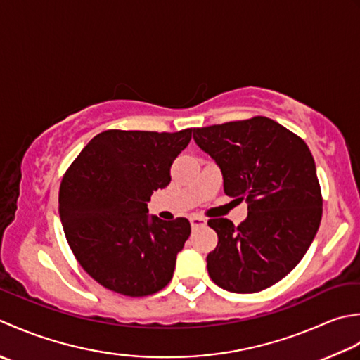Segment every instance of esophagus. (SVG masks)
<instances>
[{
  "label": "esophagus",
  "mask_w": 360,
  "mask_h": 360,
  "mask_svg": "<svg viewBox=\"0 0 360 360\" xmlns=\"http://www.w3.org/2000/svg\"><path fill=\"white\" fill-rule=\"evenodd\" d=\"M189 222H191V226H193V229H199V226H203L205 224H207V221H205L203 217L197 216V214L191 216V217H189Z\"/></svg>",
  "instance_id": "esophagus-1"
}]
</instances>
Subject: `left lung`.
I'll use <instances>...</instances> for the list:
<instances>
[{"label":"left lung","mask_w":360,"mask_h":360,"mask_svg":"<svg viewBox=\"0 0 360 360\" xmlns=\"http://www.w3.org/2000/svg\"><path fill=\"white\" fill-rule=\"evenodd\" d=\"M194 141L216 161L224 191L245 200L238 226L210 219L217 247L207 256L222 289L253 293L295 269L317 234L321 193L312 153L302 138L266 116L194 129Z\"/></svg>","instance_id":"8db88e82"}]
</instances>
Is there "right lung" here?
I'll return each mask as SVG.
<instances>
[{
    "instance_id": "right-lung-1",
    "label": "right lung",
    "mask_w": 360,
    "mask_h": 360,
    "mask_svg": "<svg viewBox=\"0 0 360 360\" xmlns=\"http://www.w3.org/2000/svg\"><path fill=\"white\" fill-rule=\"evenodd\" d=\"M193 129L175 134L107 130L94 136L58 191V214L76 259L93 280L127 297L171 281L191 234L188 219L149 216L153 191L171 181V165Z\"/></svg>"
}]
</instances>
